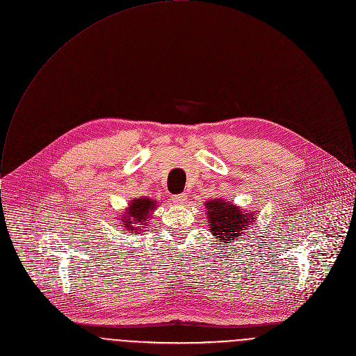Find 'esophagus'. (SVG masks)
<instances>
[{"instance_id":"esophagus-1","label":"esophagus","mask_w":356,"mask_h":356,"mask_svg":"<svg viewBox=\"0 0 356 356\" xmlns=\"http://www.w3.org/2000/svg\"><path fill=\"white\" fill-rule=\"evenodd\" d=\"M172 201L175 205H186L187 204V195L186 194H179V195H173Z\"/></svg>"}]
</instances>
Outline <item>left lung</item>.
<instances>
[{
    "instance_id": "obj_1",
    "label": "left lung",
    "mask_w": 356,
    "mask_h": 356,
    "mask_svg": "<svg viewBox=\"0 0 356 356\" xmlns=\"http://www.w3.org/2000/svg\"><path fill=\"white\" fill-rule=\"evenodd\" d=\"M205 208L209 230L223 245L238 241L240 236H243L257 219L254 212L244 211L241 207L225 198L208 200Z\"/></svg>"
}]
</instances>
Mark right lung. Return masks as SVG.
Wrapping results in <instances>:
<instances>
[{
  "label": "right lung",
  "instance_id": "right-lung-1",
  "mask_svg": "<svg viewBox=\"0 0 356 356\" xmlns=\"http://www.w3.org/2000/svg\"><path fill=\"white\" fill-rule=\"evenodd\" d=\"M156 201L148 197H138L129 202L124 212L119 216L122 227L131 232L133 234H140L145 226H148V220L151 213L156 208Z\"/></svg>",
  "mask_w": 356,
  "mask_h": 356
}]
</instances>
